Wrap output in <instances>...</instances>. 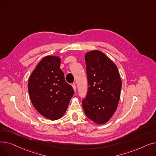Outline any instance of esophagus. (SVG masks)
<instances>
[{
    "label": "esophagus",
    "mask_w": 156,
    "mask_h": 156,
    "mask_svg": "<svg viewBox=\"0 0 156 156\" xmlns=\"http://www.w3.org/2000/svg\"><path fill=\"white\" fill-rule=\"evenodd\" d=\"M72 87H73V88L74 91H75V92H76V85H75V84H73V85H72Z\"/></svg>",
    "instance_id": "1"
}]
</instances>
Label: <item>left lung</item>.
<instances>
[{
	"mask_svg": "<svg viewBox=\"0 0 156 156\" xmlns=\"http://www.w3.org/2000/svg\"><path fill=\"white\" fill-rule=\"evenodd\" d=\"M85 59L88 88L82 100L83 111L95 123L105 124L115 112L119 101V73L116 64L101 51H90Z\"/></svg>",
	"mask_w": 156,
	"mask_h": 156,
	"instance_id": "left-lung-1",
	"label": "left lung"
}]
</instances>
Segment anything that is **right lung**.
<instances>
[{
  "mask_svg": "<svg viewBox=\"0 0 156 156\" xmlns=\"http://www.w3.org/2000/svg\"><path fill=\"white\" fill-rule=\"evenodd\" d=\"M60 65L59 57L45 56L28 80V92L33 105L41 115L51 120L63 116L74 94L73 87L64 80Z\"/></svg>",
  "mask_w": 156,
  "mask_h": 156,
  "instance_id": "1",
  "label": "right lung"
}]
</instances>
